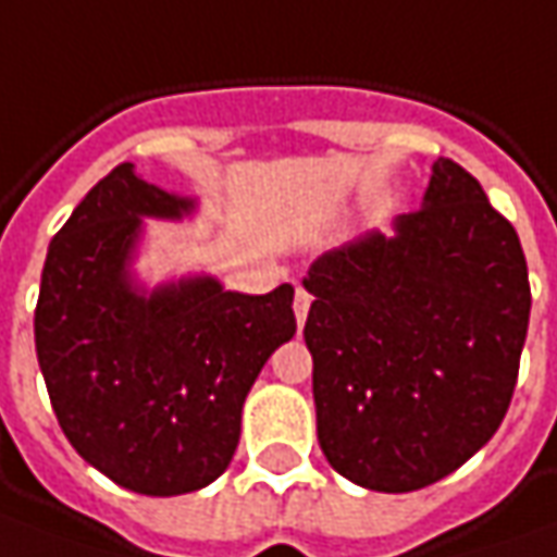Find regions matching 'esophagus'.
I'll return each instance as SVG.
<instances>
[{
  "instance_id": "34e87169",
  "label": "esophagus",
  "mask_w": 557,
  "mask_h": 557,
  "mask_svg": "<svg viewBox=\"0 0 557 557\" xmlns=\"http://www.w3.org/2000/svg\"><path fill=\"white\" fill-rule=\"evenodd\" d=\"M293 308H296L298 326H305V320H308V311H311V293H308L305 286H298V289H296V301H293Z\"/></svg>"
}]
</instances>
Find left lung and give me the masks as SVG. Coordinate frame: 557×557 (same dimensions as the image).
<instances>
[{
  "label": "left lung",
  "instance_id": "obj_1",
  "mask_svg": "<svg viewBox=\"0 0 557 557\" xmlns=\"http://www.w3.org/2000/svg\"><path fill=\"white\" fill-rule=\"evenodd\" d=\"M301 283L317 441L342 478L422 490L496 434L528 338V261L462 165L441 157L394 237L330 249Z\"/></svg>",
  "mask_w": 557,
  "mask_h": 557
}]
</instances>
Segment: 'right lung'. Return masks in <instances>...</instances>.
<instances>
[{
  "label": "right lung",
  "instance_id": "obj_1",
  "mask_svg": "<svg viewBox=\"0 0 557 557\" xmlns=\"http://www.w3.org/2000/svg\"><path fill=\"white\" fill-rule=\"evenodd\" d=\"M194 200L120 163L54 234L36 301V357L51 410L88 466L145 496L212 484L240 441L243 400L296 336L293 286L268 296L190 277L141 293L128 259L141 219Z\"/></svg>",
  "mask_w": 557,
  "mask_h": 557
}]
</instances>
